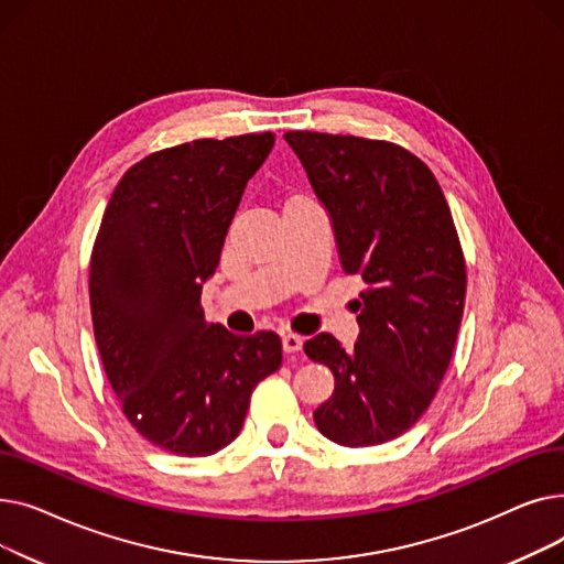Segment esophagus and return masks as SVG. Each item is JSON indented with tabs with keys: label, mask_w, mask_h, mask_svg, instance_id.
<instances>
[{
	"label": "esophagus",
	"mask_w": 564,
	"mask_h": 564,
	"mask_svg": "<svg viewBox=\"0 0 564 564\" xmlns=\"http://www.w3.org/2000/svg\"><path fill=\"white\" fill-rule=\"evenodd\" d=\"M281 340H283V351H288V354H294L304 347V338L297 334H283Z\"/></svg>",
	"instance_id": "esophagus-1"
}]
</instances>
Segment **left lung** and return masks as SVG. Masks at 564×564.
I'll use <instances>...</instances> for the list:
<instances>
[{"mask_svg": "<svg viewBox=\"0 0 564 564\" xmlns=\"http://www.w3.org/2000/svg\"><path fill=\"white\" fill-rule=\"evenodd\" d=\"M283 137L332 219L343 272L368 285L351 351L332 334L304 343L336 379L313 419L338 446H379L423 416L453 359L466 264L451 207L434 173L395 143Z\"/></svg>", "mask_w": 564, "mask_h": 564, "instance_id": "8db88e82", "label": "left lung"}]
</instances>
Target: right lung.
Segmentation results:
<instances>
[{
    "label": "right lung",
    "mask_w": 564,
    "mask_h": 564,
    "mask_svg": "<svg viewBox=\"0 0 564 564\" xmlns=\"http://www.w3.org/2000/svg\"><path fill=\"white\" fill-rule=\"evenodd\" d=\"M274 134L198 139L137 162L91 256V315L107 379L153 446L207 457L240 434L258 381L281 368L272 332L235 336L200 308L228 226Z\"/></svg>",
    "instance_id": "1"
}]
</instances>
